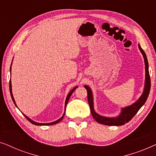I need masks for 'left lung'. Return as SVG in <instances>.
<instances>
[{
    "instance_id": "left-lung-1",
    "label": "left lung",
    "mask_w": 156,
    "mask_h": 156,
    "mask_svg": "<svg viewBox=\"0 0 156 156\" xmlns=\"http://www.w3.org/2000/svg\"><path fill=\"white\" fill-rule=\"evenodd\" d=\"M138 48L143 55L145 62V70H146V76H145V84L144 89L142 94L138 98L137 101L132 104L131 105L126 106V107L121 108V111L120 114L116 117H107L101 116L99 114H97L95 112L94 108V97L92 91L90 87L88 85H84V88L87 91V99L90 107L91 113L94 119L97 121L98 123L101 124H104L106 126H122L124 125L126 123H128L133 117L136 114V113L138 112V110L144 106L145 102L148 99L149 92L151 89V79L149 75L148 71V62L146 53L143 49L140 48V44H138Z\"/></svg>"
}]
</instances>
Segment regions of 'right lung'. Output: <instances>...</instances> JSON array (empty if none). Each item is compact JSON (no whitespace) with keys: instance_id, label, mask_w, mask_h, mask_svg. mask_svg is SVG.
Wrapping results in <instances>:
<instances>
[{"instance_id":"1","label":"right lung","mask_w":156,"mask_h":156,"mask_svg":"<svg viewBox=\"0 0 156 156\" xmlns=\"http://www.w3.org/2000/svg\"><path fill=\"white\" fill-rule=\"evenodd\" d=\"M12 63H11V65H10V74H11V66H12ZM9 87H10V95H11V98H12V101H13V103L15 104V105H16V107L18 108V106H17L16 104V101H15V99H14L13 95H12V84H11V81H10V84H9ZM77 87H78V86H76L75 87H74V88L72 89V90L69 91V94H67V97H66V100H65V112H64V114H63V115H62V116L61 118H59V119H57V121H53V122H50V123H37V122H35V121H34L33 120H32V119H30L29 117H27V116H26V115L23 114H23L24 115L25 118H26V119H27V120H28V121H30V122L33 123V124H35V125H36V126H50V125H54V124H56V123H59V121H61L62 120V119L64 118V116H65V114L66 106H67V103H68V101H69V99L70 97H71V95L72 94V93L74 92V90H75V89H76V88H77Z\"/></svg>"}]
</instances>
